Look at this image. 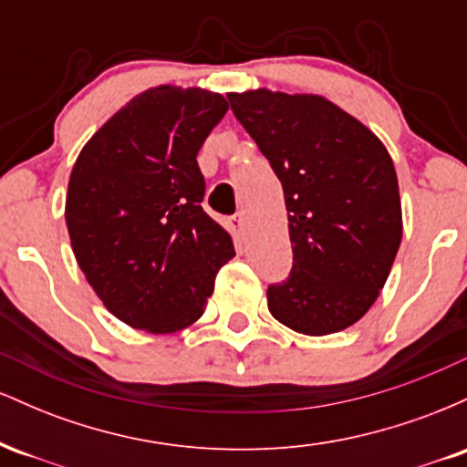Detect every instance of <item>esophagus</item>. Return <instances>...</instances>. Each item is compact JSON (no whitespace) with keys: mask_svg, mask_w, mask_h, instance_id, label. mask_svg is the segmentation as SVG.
Segmentation results:
<instances>
[{"mask_svg":"<svg viewBox=\"0 0 467 467\" xmlns=\"http://www.w3.org/2000/svg\"><path fill=\"white\" fill-rule=\"evenodd\" d=\"M228 228H230V233L234 234V239L241 241V237H244V215L237 213V215L230 217L228 219Z\"/></svg>","mask_w":467,"mask_h":467,"instance_id":"esophagus-1","label":"esophagus"}]
</instances>
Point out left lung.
Here are the masks:
<instances>
[{"instance_id":"1","label":"left lung","mask_w":467,"mask_h":467,"mask_svg":"<svg viewBox=\"0 0 467 467\" xmlns=\"http://www.w3.org/2000/svg\"><path fill=\"white\" fill-rule=\"evenodd\" d=\"M283 184L294 265L267 309L305 336L347 329L371 309L401 244L393 160L358 118L318 94H228Z\"/></svg>"}]
</instances>
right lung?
Wrapping results in <instances>:
<instances>
[{
    "mask_svg": "<svg viewBox=\"0 0 467 467\" xmlns=\"http://www.w3.org/2000/svg\"><path fill=\"white\" fill-rule=\"evenodd\" d=\"M228 100L158 85L133 96L80 149L66 195L77 264L133 329L175 334L202 318L233 237L203 213L197 166Z\"/></svg>",
    "mask_w": 467,
    "mask_h": 467,
    "instance_id": "add662e5",
    "label": "right lung"
}]
</instances>
